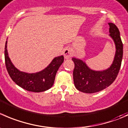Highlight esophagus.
<instances>
[{
    "mask_svg": "<svg viewBox=\"0 0 128 128\" xmlns=\"http://www.w3.org/2000/svg\"><path fill=\"white\" fill-rule=\"evenodd\" d=\"M73 54L72 50L70 48H66L64 50V56L65 59H69L72 56Z\"/></svg>",
    "mask_w": 128,
    "mask_h": 128,
    "instance_id": "34e87169",
    "label": "esophagus"
}]
</instances>
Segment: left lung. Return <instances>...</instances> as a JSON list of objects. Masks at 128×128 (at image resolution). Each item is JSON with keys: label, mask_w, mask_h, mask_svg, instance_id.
Returning <instances> with one entry per match:
<instances>
[{"label": "left lung", "mask_w": 128, "mask_h": 128, "mask_svg": "<svg viewBox=\"0 0 128 128\" xmlns=\"http://www.w3.org/2000/svg\"><path fill=\"white\" fill-rule=\"evenodd\" d=\"M110 26V36L116 46V53L112 64L108 69L103 70H94L79 59L73 58L74 62L73 79L76 88L85 93H94L101 91L110 86L115 80L121 66L123 46L118 28L112 23Z\"/></svg>", "instance_id": "8db88e82"}]
</instances>
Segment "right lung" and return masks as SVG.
Segmentation results:
<instances>
[{
	"label": "right lung",
	"instance_id": "1",
	"mask_svg": "<svg viewBox=\"0 0 128 128\" xmlns=\"http://www.w3.org/2000/svg\"><path fill=\"white\" fill-rule=\"evenodd\" d=\"M7 41L5 46V62L11 79L18 86L28 91L40 92L50 89L53 86L56 73L64 62V56L56 57L47 68L36 73L20 71L14 66L10 59L7 49Z\"/></svg>",
	"mask_w": 128,
	"mask_h": 128
}]
</instances>
